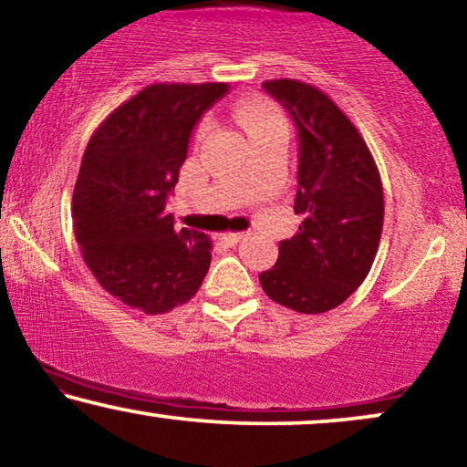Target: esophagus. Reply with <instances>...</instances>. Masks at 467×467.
Listing matches in <instances>:
<instances>
[{
	"instance_id": "1",
	"label": "esophagus",
	"mask_w": 467,
	"mask_h": 467,
	"mask_svg": "<svg viewBox=\"0 0 467 467\" xmlns=\"http://www.w3.org/2000/svg\"><path fill=\"white\" fill-rule=\"evenodd\" d=\"M222 239L226 241L228 245H237L239 241L244 239V234H241V233H226V234H222Z\"/></svg>"
}]
</instances>
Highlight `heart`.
I'll return each mask as SVG.
<instances>
[{
    "label": "heart",
    "instance_id": "heart-1",
    "mask_svg": "<svg viewBox=\"0 0 467 467\" xmlns=\"http://www.w3.org/2000/svg\"><path fill=\"white\" fill-rule=\"evenodd\" d=\"M233 114L237 118L239 125L245 129L247 135H250V140H254L261 133L271 131V129L286 127L280 109H277L271 101H267V99L261 97H250L239 101L234 105Z\"/></svg>",
    "mask_w": 467,
    "mask_h": 467
}]
</instances>
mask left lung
Masks as SVG:
<instances>
[{
	"mask_svg": "<svg viewBox=\"0 0 467 467\" xmlns=\"http://www.w3.org/2000/svg\"><path fill=\"white\" fill-rule=\"evenodd\" d=\"M297 127V234L280 241L275 267L258 275L269 299L304 315L345 302L373 267L383 190L368 146L332 99L295 79L263 84Z\"/></svg>",
	"mask_w": 467,
	"mask_h": 467,
	"instance_id": "8db88e82",
	"label": "left lung"
}]
</instances>
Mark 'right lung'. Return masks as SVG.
I'll use <instances>...</instances> for the list:
<instances>
[{"instance_id": "right-lung-1", "label": "right lung", "mask_w": 467, "mask_h": 467, "mask_svg": "<svg viewBox=\"0 0 467 467\" xmlns=\"http://www.w3.org/2000/svg\"><path fill=\"white\" fill-rule=\"evenodd\" d=\"M228 84L146 86L88 141L73 192L77 245L97 282L129 308L190 302L211 265L209 234L174 228L165 200L198 120Z\"/></svg>"}]
</instances>
